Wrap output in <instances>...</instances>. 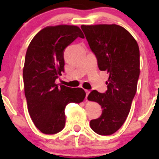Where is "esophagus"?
Wrapping results in <instances>:
<instances>
[{
  "instance_id": "34e87169",
  "label": "esophagus",
  "mask_w": 159,
  "mask_h": 159,
  "mask_svg": "<svg viewBox=\"0 0 159 159\" xmlns=\"http://www.w3.org/2000/svg\"><path fill=\"white\" fill-rule=\"evenodd\" d=\"M85 92H86V99H87V96H88V95H89V93H90V90H86Z\"/></svg>"
}]
</instances>
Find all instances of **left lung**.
<instances>
[{
  "label": "left lung",
  "mask_w": 159,
  "mask_h": 159,
  "mask_svg": "<svg viewBox=\"0 0 159 159\" xmlns=\"http://www.w3.org/2000/svg\"><path fill=\"white\" fill-rule=\"evenodd\" d=\"M98 68L109 78L105 93L93 90L87 99L101 105L102 114L90 120V127L101 135L114 134L125 123L137 91L140 75L138 43L127 30L116 25H81Z\"/></svg>",
  "instance_id": "left-lung-1"
}]
</instances>
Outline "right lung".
Listing matches in <instances>:
<instances>
[{
	"label": "right lung",
	"mask_w": 159,
	"mask_h": 159,
	"mask_svg": "<svg viewBox=\"0 0 159 159\" xmlns=\"http://www.w3.org/2000/svg\"><path fill=\"white\" fill-rule=\"evenodd\" d=\"M78 37L84 38L78 26H48L36 34L27 48L23 68L27 109L34 125L44 134L61 132L66 123V106L81 103L86 96L82 88L55 83L64 70L63 51Z\"/></svg>",
	"instance_id": "1"
}]
</instances>
